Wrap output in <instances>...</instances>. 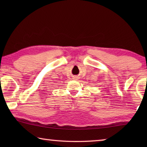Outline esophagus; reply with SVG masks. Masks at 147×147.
<instances>
[{
  "label": "esophagus",
  "mask_w": 147,
  "mask_h": 147,
  "mask_svg": "<svg viewBox=\"0 0 147 147\" xmlns=\"http://www.w3.org/2000/svg\"><path fill=\"white\" fill-rule=\"evenodd\" d=\"M74 78H75V79H78V77H77V76H75V77H74Z\"/></svg>",
  "instance_id": "1"
}]
</instances>
